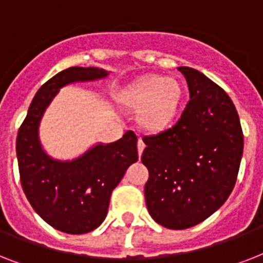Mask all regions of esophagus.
<instances>
[{"label":"esophagus","instance_id":"obj_1","mask_svg":"<svg viewBox=\"0 0 263 263\" xmlns=\"http://www.w3.org/2000/svg\"><path fill=\"white\" fill-rule=\"evenodd\" d=\"M143 150H144V142L142 140V138H139V139H138V154L142 156Z\"/></svg>","mask_w":263,"mask_h":263}]
</instances>
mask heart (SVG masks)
Masks as SVG:
<instances>
[{"instance_id":"b5f03b06","label":"heart","mask_w":263,"mask_h":263,"mask_svg":"<svg viewBox=\"0 0 263 263\" xmlns=\"http://www.w3.org/2000/svg\"><path fill=\"white\" fill-rule=\"evenodd\" d=\"M181 97L183 88L176 79L148 76L124 92V102L139 111V123L144 129L158 132L172 121Z\"/></svg>"}]
</instances>
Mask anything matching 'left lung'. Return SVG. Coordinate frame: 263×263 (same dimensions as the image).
Instances as JSON below:
<instances>
[{
  "instance_id": "obj_1",
  "label": "left lung",
  "mask_w": 263,
  "mask_h": 263,
  "mask_svg": "<svg viewBox=\"0 0 263 263\" xmlns=\"http://www.w3.org/2000/svg\"><path fill=\"white\" fill-rule=\"evenodd\" d=\"M190 101L172 127L143 136L144 196L156 222L187 229L220 209L236 183L243 131L232 99L196 69L180 67Z\"/></svg>"
}]
</instances>
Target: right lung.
Masks as SVG:
<instances>
[{
  "mask_svg": "<svg viewBox=\"0 0 263 263\" xmlns=\"http://www.w3.org/2000/svg\"><path fill=\"white\" fill-rule=\"evenodd\" d=\"M98 68L72 67L39 88L16 140L23 191L34 210L53 228L82 235L98 228L107 214L111 191L138 161V138L127 131L115 143L98 144L71 162L51 160L41 147L38 125L43 111L65 84L105 78Z\"/></svg>",
  "mask_w": 263,
  "mask_h": 263,
  "instance_id": "right-lung-1",
  "label": "right lung"
}]
</instances>
